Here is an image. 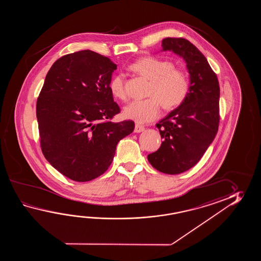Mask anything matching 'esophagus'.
I'll return each mask as SVG.
<instances>
[{
	"label": "esophagus",
	"instance_id": "34e87169",
	"mask_svg": "<svg viewBox=\"0 0 261 261\" xmlns=\"http://www.w3.org/2000/svg\"><path fill=\"white\" fill-rule=\"evenodd\" d=\"M144 126H142V125H139V124H136V125H135V128H134V133H142V132H144Z\"/></svg>",
	"mask_w": 261,
	"mask_h": 261
}]
</instances>
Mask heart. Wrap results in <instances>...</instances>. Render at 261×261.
Here are the masks:
<instances>
[{
    "mask_svg": "<svg viewBox=\"0 0 261 261\" xmlns=\"http://www.w3.org/2000/svg\"><path fill=\"white\" fill-rule=\"evenodd\" d=\"M133 71L149 79L147 99L133 100L124 108V116L139 124L151 122L160 116L161 105L166 110H172L183 105L190 90L188 73L175 68L172 61L147 56L133 62ZM112 95L125 100L127 92L124 86V75L117 73L109 83Z\"/></svg>",
    "mask_w": 261,
    "mask_h": 261,
    "instance_id": "heart-1",
    "label": "heart"
}]
</instances>
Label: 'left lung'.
Listing matches in <instances>:
<instances>
[{
    "label": "left lung",
    "mask_w": 261,
    "mask_h": 261,
    "mask_svg": "<svg viewBox=\"0 0 261 261\" xmlns=\"http://www.w3.org/2000/svg\"><path fill=\"white\" fill-rule=\"evenodd\" d=\"M162 49L172 50L185 60L190 90L183 105L155 125L163 142L147 159L155 170L178 174L199 162L217 135L220 89L205 57L189 40L168 37L162 40Z\"/></svg>",
    "instance_id": "obj_1"
}]
</instances>
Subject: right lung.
I'll return each instance as SVG.
<instances>
[{"mask_svg":"<svg viewBox=\"0 0 261 261\" xmlns=\"http://www.w3.org/2000/svg\"><path fill=\"white\" fill-rule=\"evenodd\" d=\"M117 64L91 50L67 54L53 63L36 103L40 145L46 161L76 182L107 171L117 143L134 122H112L120 108L109 89Z\"/></svg>","mask_w":261,"mask_h":261,"instance_id":"obj_1","label":"right lung"}]
</instances>
